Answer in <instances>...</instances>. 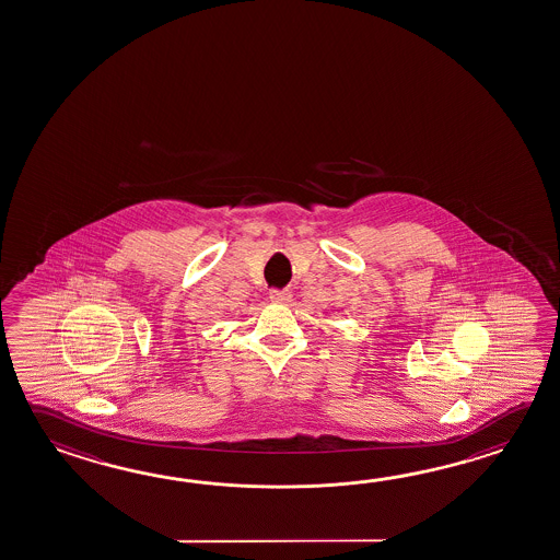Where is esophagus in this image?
<instances>
[{
	"mask_svg": "<svg viewBox=\"0 0 560 560\" xmlns=\"http://www.w3.org/2000/svg\"><path fill=\"white\" fill-rule=\"evenodd\" d=\"M269 299H271L273 303H279V305H287V303L291 301V293L285 291V289H273V291L269 293Z\"/></svg>",
	"mask_w": 560,
	"mask_h": 560,
	"instance_id": "1",
	"label": "esophagus"
}]
</instances>
